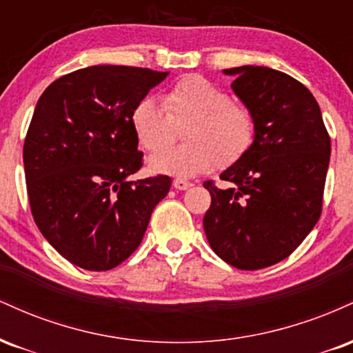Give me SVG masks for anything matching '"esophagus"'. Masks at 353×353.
Segmentation results:
<instances>
[{
    "mask_svg": "<svg viewBox=\"0 0 353 353\" xmlns=\"http://www.w3.org/2000/svg\"><path fill=\"white\" fill-rule=\"evenodd\" d=\"M172 185L176 189H179V190H185V189L192 188V182H189V181H185V179H181V177H177V179H174Z\"/></svg>",
    "mask_w": 353,
    "mask_h": 353,
    "instance_id": "1",
    "label": "esophagus"
}]
</instances>
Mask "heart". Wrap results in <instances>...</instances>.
<instances>
[{"mask_svg":"<svg viewBox=\"0 0 353 353\" xmlns=\"http://www.w3.org/2000/svg\"><path fill=\"white\" fill-rule=\"evenodd\" d=\"M163 105L148 98L131 112L139 144L148 152L161 154L151 159L152 171L194 177L216 164L221 169L236 164L252 148L257 132L252 109L230 99L225 89L204 76L189 74L176 81L164 94ZM184 125L188 143L166 153Z\"/></svg>","mask_w":353,"mask_h":353,"instance_id":"b5f03b06","label":"heart"}]
</instances>
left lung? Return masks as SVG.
I'll list each match as a JSON object with an SVG mask.
<instances>
[{"mask_svg": "<svg viewBox=\"0 0 353 353\" xmlns=\"http://www.w3.org/2000/svg\"><path fill=\"white\" fill-rule=\"evenodd\" d=\"M255 116L249 152L221 174L228 189L205 181L204 230L212 250L236 269L259 270L289 257L317 224L323 204L330 136L301 81L264 66L224 70Z\"/></svg>", "mask_w": 353, "mask_h": 353, "instance_id": "8db88e82", "label": "left lung"}]
</instances>
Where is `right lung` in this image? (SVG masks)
I'll use <instances>...</instances> for the list:
<instances>
[{"label": "right lung", "mask_w": 353, "mask_h": 353, "mask_svg": "<svg viewBox=\"0 0 353 353\" xmlns=\"http://www.w3.org/2000/svg\"><path fill=\"white\" fill-rule=\"evenodd\" d=\"M168 72L91 66L44 89L23 145L28 199L50 244L94 272L123 264L139 247L164 174L128 181L143 168L131 112Z\"/></svg>", "instance_id": "add662e5"}]
</instances>
